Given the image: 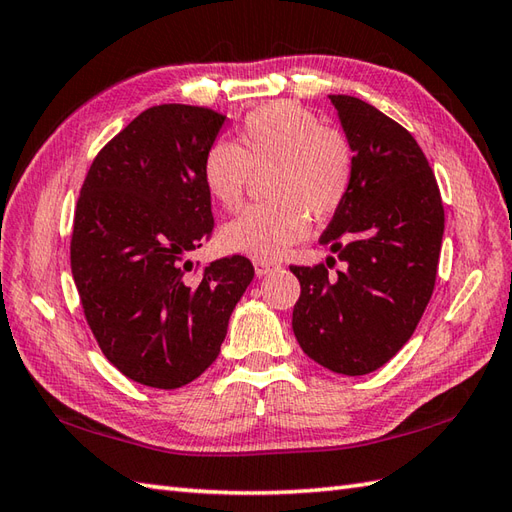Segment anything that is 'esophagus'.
<instances>
[{"mask_svg":"<svg viewBox=\"0 0 512 512\" xmlns=\"http://www.w3.org/2000/svg\"><path fill=\"white\" fill-rule=\"evenodd\" d=\"M253 266H255V273H257L259 277H262V275H268V273H273L275 268H279V264H277V262H268V259H255Z\"/></svg>","mask_w":512,"mask_h":512,"instance_id":"obj_1","label":"esophagus"}]
</instances>
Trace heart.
Returning <instances> with one entry per match:
<instances>
[{
  "label": "heart",
  "instance_id": "1",
  "mask_svg": "<svg viewBox=\"0 0 512 512\" xmlns=\"http://www.w3.org/2000/svg\"><path fill=\"white\" fill-rule=\"evenodd\" d=\"M266 176L264 204L248 206L220 228V246L228 253L277 259L301 242L317 222L345 204L356 173V149L341 127L295 101L257 107L242 121L237 145L215 140L204 151L202 180L211 198L226 211L239 209L248 184Z\"/></svg>",
  "mask_w": 512,
  "mask_h": 512
}]
</instances>
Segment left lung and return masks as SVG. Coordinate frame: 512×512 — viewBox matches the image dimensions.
Listing matches in <instances>:
<instances>
[{
	"mask_svg": "<svg viewBox=\"0 0 512 512\" xmlns=\"http://www.w3.org/2000/svg\"><path fill=\"white\" fill-rule=\"evenodd\" d=\"M356 149L345 204L319 242L336 264L290 266L301 284L292 310L301 350L345 376L383 367L405 345L436 288L444 206L433 169L405 127L356 96L330 94Z\"/></svg>",
	"mask_w": 512,
	"mask_h": 512,
	"instance_id": "obj_1",
	"label": "left lung"
}]
</instances>
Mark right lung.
Instances as JSON below:
<instances>
[{"label": "right lung", "mask_w": 512, "mask_h": 512, "mask_svg": "<svg viewBox=\"0 0 512 512\" xmlns=\"http://www.w3.org/2000/svg\"><path fill=\"white\" fill-rule=\"evenodd\" d=\"M224 114L165 103L96 154L74 211L70 264L85 321L118 372L178 389L209 367L253 281L244 255L202 268L187 255L213 233L204 151Z\"/></svg>", "instance_id": "add662e5"}]
</instances>
